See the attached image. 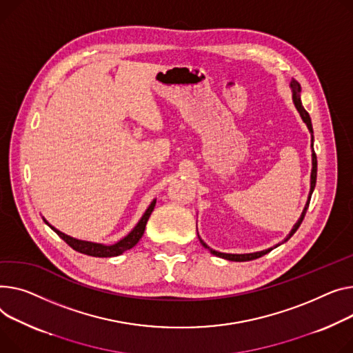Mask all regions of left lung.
<instances>
[{
    "mask_svg": "<svg viewBox=\"0 0 353 353\" xmlns=\"http://www.w3.org/2000/svg\"><path fill=\"white\" fill-rule=\"evenodd\" d=\"M291 89H292V101H294V105H295L296 110L299 112V114H301V117H302V121L305 122V125L308 126V130H310L311 134H312L314 130H312V123H311L310 113L303 109L302 102H301V85H299V82L295 81V79H292V81H291ZM312 142H314V134H312ZM311 146H312V172H311V190H310V194H308V201H307V204H305V207H303V210H302V214H301L299 220L295 223V225L292 227L291 232L288 234L287 239L284 240V243L288 241V240L294 236L295 231H296L298 227L301 225V223H302V220H303V217H305V213H307V210H308L310 200H311L312 192H314L315 184H316V164H318V163H316V154H315V152H314V145H311ZM199 239H200V237H199ZM200 243L203 244L204 248H208L211 254H214V255H217V256H220V258H224V260H228V261H240V263H241V261H251V260H255V258H260V256L268 254V252L272 250V248H268V250H264V251L251 252V254H225V252H219V251H216V250H211L201 239H200ZM278 245H279V244H276L275 247H278Z\"/></svg>",
    "mask_w": 353,
    "mask_h": 353,
    "instance_id": "left-lung-1",
    "label": "left lung"
}]
</instances>
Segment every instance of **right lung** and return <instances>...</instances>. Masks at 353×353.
<instances>
[{
  "instance_id": "add662e5",
  "label": "right lung",
  "mask_w": 353,
  "mask_h": 353,
  "mask_svg": "<svg viewBox=\"0 0 353 353\" xmlns=\"http://www.w3.org/2000/svg\"><path fill=\"white\" fill-rule=\"evenodd\" d=\"M156 205V200H153L150 203V205L148 207V210L145 211V214L142 216V219L139 220V223L134 225V228L128 234V236L125 239H122L121 241H117L112 245H105V244H98V243H90V241H83V240H78V239H74L70 236H66V234L61 232L59 230H57L55 227H52L48 221H45V224H48L58 236L69 245L72 247L75 251L78 252H82V254H86V255H90V256H101V258H106V256H116V255H121L123 254L125 251L133 248L139 240L142 239L143 232H145V228H146V224H148V220L152 214V211Z\"/></svg>"
}]
</instances>
